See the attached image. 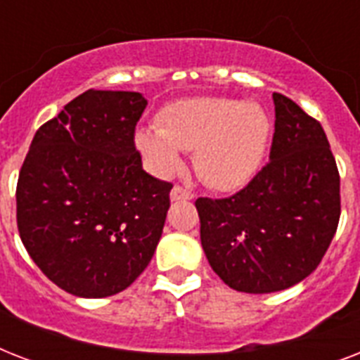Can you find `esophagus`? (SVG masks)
<instances>
[{"label": "esophagus", "instance_id": "1", "mask_svg": "<svg viewBox=\"0 0 360 360\" xmlns=\"http://www.w3.org/2000/svg\"><path fill=\"white\" fill-rule=\"evenodd\" d=\"M192 198H194V194L191 191L183 188V186H174L172 192H169V200L172 202H188Z\"/></svg>", "mask_w": 360, "mask_h": 360}]
</instances>
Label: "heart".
I'll return each mask as SVG.
<instances>
[{"instance_id": "1", "label": "heart", "mask_w": 360, "mask_h": 360, "mask_svg": "<svg viewBox=\"0 0 360 360\" xmlns=\"http://www.w3.org/2000/svg\"><path fill=\"white\" fill-rule=\"evenodd\" d=\"M271 140V120L256 103L200 97L169 104L158 129L136 132V147L149 168L169 177L183 168V153L196 151L194 166L209 186L239 191L259 172Z\"/></svg>"}]
</instances>
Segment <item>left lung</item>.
<instances>
[{
    "mask_svg": "<svg viewBox=\"0 0 360 360\" xmlns=\"http://www.w3.org/2000/svg\"><path fill=\"white\" fill-rule=\"evenodd\" d=\"M269 164L224 200L198 198L200 239L224 284L245 293L288 290L318 267L340 220V175L323 127L273 93Z\"/></svg>",
    "mask_w": 360,
    "mask_h": 360,
    "instance_id": "obj_1",
    "label": "left lung"
}]
</instances>
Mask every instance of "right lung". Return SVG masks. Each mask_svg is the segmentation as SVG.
Masks as SVG:
<instances>
[{
  "mask_svg": "<svg viewBox=\"0 0 360 360\" xmlns=\"http://www.w3.org/2000/svg\"><path fill=\"white\" fill-rule=\"evenodd\" d=\"M136 91L89 89L35 132L20 169L16 222L37 267L67 293L101 299L149 265L172 185L141 168Z\"/></svg>",
  "mask_w": 360,
  "mask_h": 360,
  "instance_id": "right-lung-1",
  "label": "right lung"
}]
</instances>
